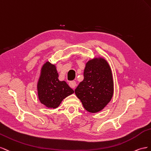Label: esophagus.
<instances>
[{
	"mask_svg": "<svg viewBox=\"0 0 151 151\" xmlns=\"http://www.w3.org/2000/svg\"><path fill=\"white\" fill-rule=\"evenodd\" d=\"M69 85H70V87L72 88H74L76 86V83L75 81H71L69 82Z\"/></svg>",
	"mask_w": 151,
	"mask_h": 151,
	"instance_id": "34e87169",
	"label": "esophagus"
}]
</instances>
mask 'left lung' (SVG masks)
<instances>
[{"label": "left lung", "mask_w": 151, "mask_h": 151, "mask_svg": "<svg viewBox=\"0 0 151 151\" xmlns=\"http://www.w3.org/2000/svg\"><path fill=\"white\" fill-rule=\"evenodd\" d=\"M83 76L75 92L86 110L97 113L113 97L114 85L110 66L102 58L90 60L86 64Z\"/></svg>", "instance_id": "1"}]
</instances>
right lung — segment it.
Listing matches in <instances>:
<instances>
[{
  "label": "right lung",
  "instance_id": "obj_1",
  "mask_svg": "<svg viewBox=\"0 0 151 151\" xmlns=\"http://www.w3.org/2000/svg\"><path fill=\"white\" fill-rule=\"evenodd\" d=\"M55 66L47 62L42 66L37 85L38 96L42 104L56 108L64 98L74 93L66 81H59Z\"/></svg>",
  "mask_w": 151,
  "mask_h": 151
}]
</instances>
